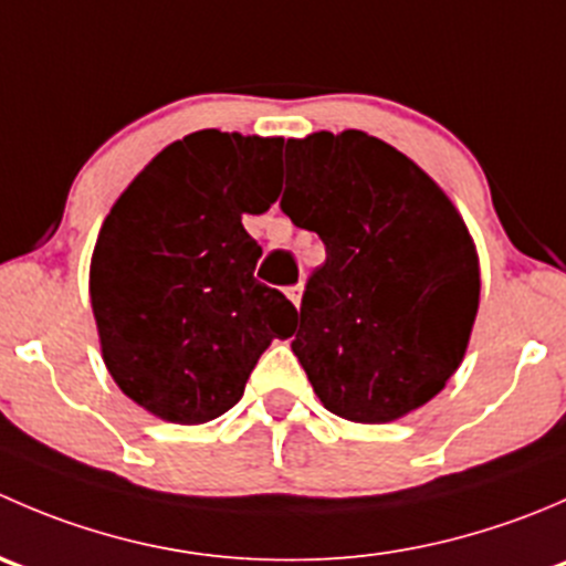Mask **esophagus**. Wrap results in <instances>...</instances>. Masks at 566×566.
<instances>
[{"label": "esophagus", "mask_w": 566, "mask_h": 566, "mask_svg": "<svg viewBox=\"0 0 566 566\" xmlns=\"http://www.w3.org/2000/svg\"><path fill=\"white\" fill-rule=\"evenodd\" d=\"M301 293H304V287H301V284H293V287H287V298L293 301V306L301 304Z\"/></svg>", "instance_id": "esophagus-1"}]
</instances>
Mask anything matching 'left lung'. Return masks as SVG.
Returning <instances> with one entry per match:
<instances>
[{
  "label": "left lung",
  "instance_id": "obj_1",
  "mask_svg": "<svg viewBox=\"0 0 566 566\" xmlns=\"http://www.w3.org/2000/svg\"><path fill=\"white\" fill-rule=\"evenodd\" d=\"M279 208L325 262L293 353L331 413L386 424L430 402L465 356L479 262L465 221L408 156L364 130L287 139Z\"/></svg>",
  "mask_w": 566,
  "mask_h": 566
}]
</instances>
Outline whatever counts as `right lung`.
<instances>
[{
  "label": "right lung",
  "mask_w": 566,
  "mask_h": 566,
  "mask_svg": "<svg viewBox=\"0 0 566 566\" xmlns=\"http://www.w3.org/2000/svg\"><path fill=\"white\" fill-rule=\"evenodd\" d=\"M282 139L197 130L164 147L114 202L90 298L114 384L158 419L205 424L243 397L295 306L254 279L243 213L279 197Z\"/></svg>",
  "instance_id": "obj_1"
}]
</instances>
